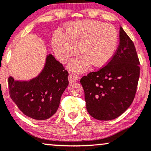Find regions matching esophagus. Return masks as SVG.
Returning a JSON list of instances; mask_svg holds the SVG:
<instances>
[{"mask_svg":"<svg viewBox=\"0 0 151 151\" xmlns=\"http://www.w3.org/2000/svg\"><path fill=\"white\" fill-rule=\"evenodd\" d=\"M68 79H69V82L70 84L74 83V82L78 81V76L73 73H70L69 75V77H68Z\"/></svg>","mask_w":151,"mask_h":151,"instance_id":"1","label":"esophagus"}]
</instances>
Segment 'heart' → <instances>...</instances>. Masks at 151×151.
I'll use <instances>...</instances> for the list:
<instances>
[{
	"mask_svg": "<svg viewBox=\"0 0 151 151\" xmlns=\"http://www.w3.org/2000/svg\"><path fill=\"white\" fill-rule=\"evenodd\" d=\"M118 33L111 24L98 20H80L66 26L65 34L57 31L52 38V47L58 59L65 63L77 52L81 55L68 65L71 71L82 73L92 65L102 67L110 63L116 53Z\"/></svg>",
	"mask_w": 151,
	"mask_h": 151,
	"instance_id": "heart-1",
	"label": "heart"
}]
</instances>
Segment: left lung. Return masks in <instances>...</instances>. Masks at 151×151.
<instances>
[{
    "label": "left lung",
    "mask_w": 151,
    "mask_h": 151,
    "mask_svg": "<svg viewBox=\"0 0 151 151\" xmlns=\"http://www.w3.org/2000/svg\"><path fill=\"white\" fill-rule=\"evenodd\" d=\"M139 65L135 45L121 27L119 47L110 63L80 80L86 110L93 117L111 120L131 106L139 78Z\"/></svg>",
    "instance_id": "obj_1"
}]
</instances>
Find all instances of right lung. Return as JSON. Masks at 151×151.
<instances>
[{
    "label": "right lung",
    "mask_w": 151,
    "mask_h": 151,
    "mask_svg": "<svg viewBox=\"0 0 151 151\" xmlns=\"http://www.w3.org/2000/svg\"><path fill=\"white\" fill-rule=\"evenodd\" d=\"M67 71L52 54L47 55L44 67L30 80L8 79L9 95L18 109L36 120H45L56 113L63 92L69 85Z\"/></svg>",
    "instance_id": "1"
}]
</instances>
